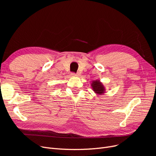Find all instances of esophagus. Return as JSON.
Here are the masks:
<instances>
[{"mask_svg": "<svg viewBox=\"0 0 156 156\" xmlns=\"http://www.w3.org/2000/svg\"><path fill=\"white\" fill-rule=\"evenodd\" d=\"M72 75V76H79L80 74L79 73H72V74H71Z\"/></svg>", "mask_w": 156, "mask_h": 156, "instance_id": "34e87169", "label": "esophagus"}]
</instances>
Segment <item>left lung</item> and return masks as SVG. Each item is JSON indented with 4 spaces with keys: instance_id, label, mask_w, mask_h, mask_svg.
<instances>
[{
    "instance_id": "left-lung-1",
    "label": "left lung",
    "mask_w": 156,
    "mask_h": 156,
    "mask_svg": "<svg viewBox=\"0 0 156 156\" xmlns=\"http://www.w3.org/2000/svg\"><path fill=\"white\" fill-rule=\"evenodd\" d=\"M91 87L92 90L97 95H103L105 93V87L100 80H94L91 83Z\"/></svg>"
}]
</instances>
